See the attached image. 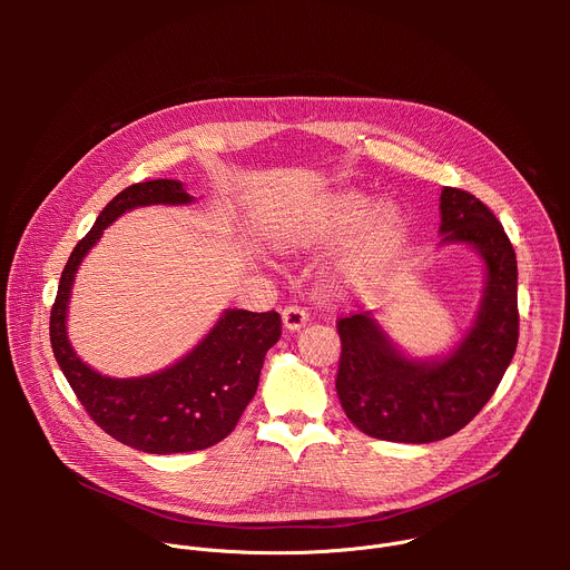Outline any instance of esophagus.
Listing matches in <instances>:
<instances>
[{
  "mask_svg": "<svg viewBox=\"0 0 570 570\" xmlns=\"http://www.w3.org/2000/svg\"><path fill=\"white\" fill-rule=\"evenodd\" d=\"M282 320H284V327L293 332V330H299L302 324H306L308 311H306L302 304L291 302V304H286V306L282 308Z\"/></svg>",
  "mask_w": 570,
  "mask_h": 570,
  "instance_id": "obj_1",
  "label": "esophagus"
}]
</instances>
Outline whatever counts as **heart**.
Masks as SVG:
<instances>
[{"instance_id":"1","label":"heart","mask_w":570,"mask_h":570,"mask_svg":"<svg viewBox=\"0 0 570 570\" xmlns=\"http://www.w3.org/2000/svg\"><path fill=\"white\" fill-rule=\"evenodd\" d=\"M372 207L365 194L341 191L308 218L288 225L282 232L279 246L299 248L315 240L345 238L361 226L338 271L347 284H367L392 262L405 234V220L394 205H381L374 212Z\"/></svg>"}]
</instances>
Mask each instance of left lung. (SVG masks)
<instances>
[{
  "label": "left lung",
  "instance_id": "left-lung-1",
  "mask_svg": "<svg viewBox=\"0 0 570 570\" xmlns=\"http://www.w3.org/2000/svg\"><path fill=\"white\" fill-rule=\"evenodd\" d=\"M442 240L482 255L487 288L473 330L438 363L403 358L370 313L336 322L341 361L336 392L350 422L370 438L426 444L464 429L497 392L519 343L517 255L494 216L473 194L444 187Z\"/></svg>",
  "mask_w": 570,
  "mask_h": 570
}]
</instances>
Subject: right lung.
Masks as SVG:
<instances>
[{
    "label": "right lung",
    "mask_w": 570,
    "mask_h": 570,
    "mask_svg": "<svg viewBox=\"0 0 570 570\" xmlns=\"http://www.w3.org/2000/svg\"><path fill=\"white\" fill-rule=\"evenodd\" d=\"M178 180H148L119 191L92 229L76 243L60 275L49 317L53 356L92 422L110 438L146 453L203 451L227 438L257 392L266 352L282 336L277 311H225L207 338L174 367L141 379H110L90 370L69 347L65 313L78 264L104 229L141 205H185Z\"/></svg>",
    "instance_id": "right-lung-1"
}]
</instances>
